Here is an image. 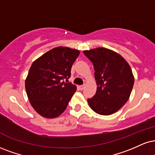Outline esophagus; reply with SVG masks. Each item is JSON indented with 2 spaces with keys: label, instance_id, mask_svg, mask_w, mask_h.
<instances>
[{
  "label": "esophagus",
  "instance_id": "esophagus-1",
  "mask_svg": "<svg viewBox=\"0 0 155 155\" xmlns=\"http://www.w3.org/2000/svg\"><path fill=\"white\" fill-rule=\"evenodd\" d=\"M85 85H81V86H80L79 87H80V89L81 90V91H83V90L85 88Z\"/></svg>",
  "mask_w": 155,
  "mask_h": 155
}]
</instances>
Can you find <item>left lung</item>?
<instances>
[{
  "mask_svg": "<svg viewBox=\"0 0 155 155\" xmlns=\"http://www.w3.org/2000/svg\"><path fill=\"white\" fill-rule=\"evenodd\" d=\"M95 70L96 93L87 99L89 106L100 115L117 112L130 97L134 77L129 63L111 49L98 47L83 51Z\"/></svg>",
  "mask_w": 155,
  "mask_h": 155,
  "instance_id": "8db88e82",
  "label": "left lung"
}]
</instances>
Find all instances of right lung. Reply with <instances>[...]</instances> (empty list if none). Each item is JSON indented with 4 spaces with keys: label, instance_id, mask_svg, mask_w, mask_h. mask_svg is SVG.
I'll use <instances>...</instances> for the list:
<instances>
[{
    "label": "right lung",
    "instance_id": "add662e5",
    "mask_svg": "<svg viewBox=\"0 0 155 155\" xmlns=\"http://www.w3.org/2000/svg\"><path fill=\"white\" fill-rule=\"evenodd\" d=\"M79 54L78 49L57 47L32 63L25 88L31 106L42 117L54 118L66 109L77 87L63 80L70 77L72 64Z\"/></svg>",
    "mask_w": 155,
    "mask_h": 155
}]
</instances>
